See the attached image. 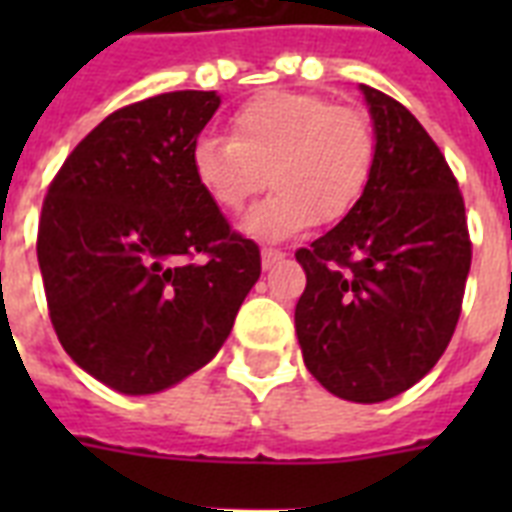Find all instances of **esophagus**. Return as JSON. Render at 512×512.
<instances>
[{
	"mask_svg": "<svg viewBox=\"0 0 512 512\" xmlns=\"http://www.w3.org/2000/svg\"><path fill=\"white\" fill-rule=\"evenodd\" d=\"M260 255H263V268H271V265H276L281 257H284V252L276 247H263V252H260Z\"/></svg>",
	"mask_w": 512,
	"mask_h": 512,
	"instance_id": "esophagus-1",
	"label": "esophagus"
}]
</instances>
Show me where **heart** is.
Returning a JSON list of instances; mask_svg holds the SVG:
<instances>
[{
	"instance_id": "obj_1",
	"label": "heart",
	"mask_w": 512,
	"mask_h": 512,
	"mask_svg": "<svg viewBox=\"0 0 512 512\" xmlns=\"http://www.w3.org/2000/svg\"><path fill=\"white\" fill-rule=\"evenodd\" d=\"M231 138L196 140L193 180L217 209L239 212L273 191L244 220L257 239L279 241L335 225L361 204L377 164V135L364 111L316 92H265L228 119Z\"/></svg>"
}]
</instances>
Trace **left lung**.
Wrapping results in <instances>:
<instances>
[{
  "instance_id": "8db88e82",
  "label": "left lung",
  "mask_w": 512,
  "mask_h": 512,
  "mask_svg": "<svg viewBox=\"0 0 512 512\" xmlns=\"http://www.w3.org/2000/svg\"><path fill=\"white\" fill-rule=\"evenodd\" d=\"M377 135L364 199L297 249L305 292L295 329L308 372L335 396L377 404L444 356L468 281V217L457 177L409 108L361 84Z\"/></svg>"
}]
</instances>
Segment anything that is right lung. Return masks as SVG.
<instances>
[{"mask_svg": "<svg viewBox=\"0 0 512 512\" xmlns=\"http://www.w3.org/2000/svg\"><path fill=\"white\" fill-rule=\"evenodd\" d=\"M215 92L177 90L106 116L52 177L36 257L68 356L108 388L159 393L212 361L260 279V247L191 170Z\"/></svg>", "mask_w": 512, "mask_h": 512, "instance_id": "obj_1", "label": "right lung"}]
</instances>
